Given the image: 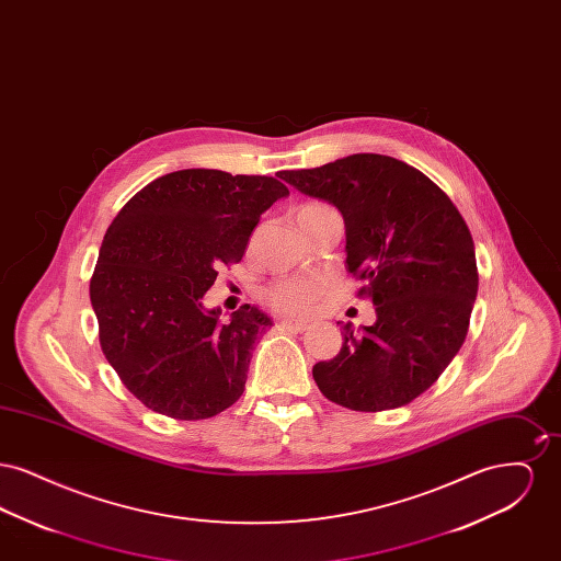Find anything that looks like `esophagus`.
<instances>
[{
  "instance_id": "1",
  "label": "esophagus",
  "mask_w": 561,
  "mask_h": 561,
  "mask_svg": "<svg viewBox=\"0 0 561 561\" xmlns=\"http://www.w3.org/2000/svg\"><path fill=\"white\" fill-rule=\"evenodd\" d=\"M284 328H288V330H294V332H305V330H309V321L307 320H282L279 321Z\"/></svg>"
}]
</instances>
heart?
Wrapping results in <instances>:
<instances>
[{
	"instance_id": "b5f03b06",
	"label": "heart",
	"mask_w": 561,
	"mask_h": 561,
	"mask_svg": "<svg viewBox=\"0 0 561 561\" xmlns=\"http://www.w3.org/2000/svg\"><path fill=\"white\" fill-rule=\"evenodd\" d=\"M321 204H307L298 213L320 208ZM328 277L321 273H302L286 279H277L265 290V300L273 309L282 313H307L311 311L321 296L328 293Z\"/></svg>"
}]
</instances>
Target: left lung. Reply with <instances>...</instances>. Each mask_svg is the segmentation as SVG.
Instances as JSON below:
<instances>
[{
    "instance_id": "8db88e82",
    "label": "left lung",
    "mask_w": 561,
    "mask_h": 561,
    "mask_svg": "<svg viewBox=\"0 0 561 561\" xmlns=\"http://www.w3.org/2000/svg\"><path fill=\"white\" fill-rule=\"evenodd\" d=\"M279 179L343 214L348 273L376 307L373 325L345 323L339 355L313 366L321 393L357 412L416 400L469 330L480 275L465 218L421 170L389 156L355 153Z\"/></svg>"
}]
</instances>
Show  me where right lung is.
Wrapping results in <instances>:
<instances>
[{
  "mask_svg": "<svg viewBox=\"0 0 561 561\" xmlns=\"http://www.w3.org/2000/svg\"><path fill=\"white\" fill-rule=\"evenodd\" d=\"M288 193L273 176L191 168L140 188L113 218L90 300L108 364L149 410L199 421L240 400L252 347L273 321L250 305L220 321L202 298Z\"/></svg>",
  "mask_w": 561,
  "mask_h": 561,
  "instance_id": "1",
  "label": "right lung"
}]
</instances>
